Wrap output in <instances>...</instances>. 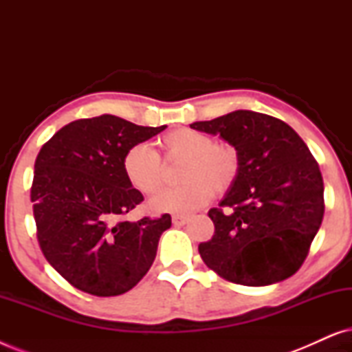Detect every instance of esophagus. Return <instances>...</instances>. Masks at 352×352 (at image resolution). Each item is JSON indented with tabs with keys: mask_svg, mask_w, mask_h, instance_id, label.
Wrapping results in <instances>:
<instances>
[{
	"mask_svg": "<svg viewBox=\"0 0 352 352\" xmlns=\"http://www.w3.org/2000/svg\"><path fill=\"white\" fill-rule=\"evenodd\" d=\"M189 218L190 216H187V214H173L171 221L175 226H184L187 221H189Z\"/></svg>",
	"mask_w": 352,
	"mask_h": 352,
	"instance_id": "1",
	"label": "esophagus"
}]
</instances>
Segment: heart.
I'll return each instance as SVG.
<instances>
[{"mask_svg":"<svg viewBox=\"0 0 352 352\" xmlns=\"http://www.w3.org/2000/svg\"><path fill=\"white\" fill-rule=\"evenodd\" d=\"M166 160H182L177 181L182 184L158 192L148 201L153 213L184 214L205 206L214 195H224L239 177L240 157L232 144L214 142L210 134L179 128L158 139ZM126 181L142 194H153L163 181L158 153L147 144L128 147L122 158Z\"/></svg>","mask_w":352,"mask_h":352,"instance_id":"1","label":"heart"}]
</instances>
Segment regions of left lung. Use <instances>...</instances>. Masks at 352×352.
Here are the masks:
<instances>
[{"label":"left lung","instance_id":"obj_1","mask_svg":"<svg viewBox=\"0 0 352 352\" xmlns=\"http://www.w3.org/2000/svg\"><path fill=\"white\" fill-rule=\"evenodd\" d=\"M190 128L219 134L237 148L240 171L208 216L214 235L199 245L204 263L226 280L263 287L293 276L324 218L319 163L295 129L271 115L235 110Z\"/></svg>","mask_w":352,"mask_h":352}]
</instances>
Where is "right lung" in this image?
Returning a JSON list of instances; mask_svg holds the SVG:
<instances>
[{"instance_id": "add662e5", "label": "right lung", "mask_w": 352, "mask_h": 352, "mask_svg": "<svg viewBox=\"0 0 352 352\" xmlns=\"http://www.w3.org/2000/svg\"><path fill=\"white\" fill-rule=\"evenodd\" d=\"M165 128L115 115L81 118L60 128L38 153L30 190L38 243L78 290L122 295L151 269L171 216L123 219L144 197L124 177L122 158L128 147Z\"/></svg>"}]
</instances>
